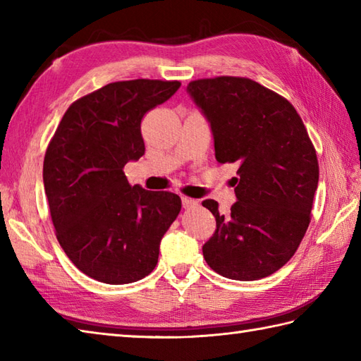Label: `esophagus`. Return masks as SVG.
Returning a JSON list of instances; mask_svg holds the SVG:
<instances>
[{
    "instance_id": "1",
    "label": "esophagus",
    "mask_w": 361,
    "mask_h": 361,
    "mask_svg": "<svg viewBox=\"0 0 361 361\" xmlns=\"http://www.w3.org/2000/svg\"><path fill=\"white\" fill-rule=\"evenodd\" d=\"M181 203H183V208H185V209L195 208V206L198 204L197 200H194V198H189V197H181Z\"/></svg>"
}]
</instances>
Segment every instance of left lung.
I'll use <instances>...</instances> for the list:
<instances>
[{
  "label": "left lung",
  "instance_id": "left-lung-1",
  "mask_svg": "<svg viewBox=\"0 0 361 361\" xmlns=\"http://www.w3.org/2000/svg\"><path fill=\"white\" fill-rule=\"evenodd\" d=\"M188 91L209 121L219 163L239 164L231 214L221 216L211 198L202 203L216 217L206 264L228 279L267 278L293 257L309 228L317 150L295 106L255 80L219 75L189 82Z\"/></svg>",
  "mask_w": 361,
  "mask_h": 361
}]
</instances>
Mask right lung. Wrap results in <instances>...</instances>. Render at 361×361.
<instances>
[{"mask_svg":"<svg viewBox=\"0 0 361 361\" xmlns=\"http://www.w3.org/2000/svg\"><path fill=\"white\" fill-rule=\"evenodd\" d=\"M178 80L113 82L65 111L43 161L44 194L56 235L71 262L105 283L153 271L159 242L181 209L169 190L127 181L124 166L144 155L141 121L175 94Z\"/></svg>","mask_w":361,"mask_h":361,"instance_id":"right-lung-1","label":"right lung"}]
</instances>
